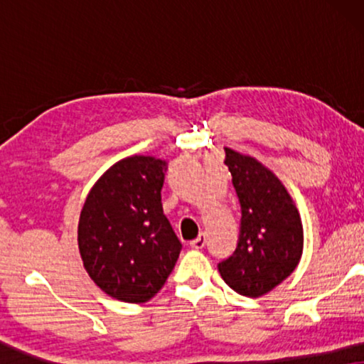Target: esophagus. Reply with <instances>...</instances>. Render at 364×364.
<instances>
[{"label":"esophagus","instance_id":"obj_1","mask_svg":"<svg viewBox=\"0 0 364 364\" xmlns=\"http://www.w3.org/2000/svg\"><path fill=\"white\" fill-rule=\"evenodd\" d=\"M205 243H207L205 233H200V235H198V237L196 238V240L191 242V247L196 248V250H200V248L205 247Z\"/></svg>","mask_w":364,"mask_h":364}]
</instances>
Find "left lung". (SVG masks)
<instances>
[{
    "label": "left lung",
    "mask_w": 364,
    "mask_h": 364,
    "mask_svg": "<svg viewBox=\"0 0 364 364\" xmlns=\"http://www.w3.org/2000/svg\"><path fill=\"white\" fill-rule=\"evenodd\" d=\"M225 166L242 218L235 252L218 263V272L232 290L258 298L287 280L300 263L301 217L280 178L255 157L225 147Z\"/></svg>",
    "instance_id": "left-lung-1"
}]
</instances>
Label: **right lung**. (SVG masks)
<instances>
[{
    "label": "right lung",
    "mask_w": 364,
    "mask_h": 364,
    "mask_svg": "<svg viewBox=\"0 0 364 364\" xmlns=\"http://www.w3.org/2000/svg\"><path fill=\"white\" fill-rule=\"evenodd\" d=\"M167 162L131 156L97 178L84 202L77 245L91 280L119 301L146 303L176 267L182 243L164 215Z\"/></svg>",
    "instance_id": "right-lung-1"
}]
</instances>
